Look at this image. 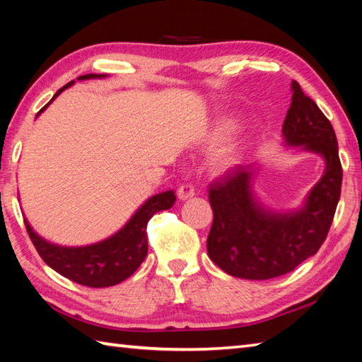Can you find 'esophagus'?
Returning a JSON list of instances; mask_svg holds the SVG:
<instances>
[{
  "label": "esophagus",
  "mask_w": 362,
  "mask_h": 362,
  "mask_svg": "<svg viewBox=\"0 0 362 362\" xmlns=\"http://www.w3.org/2000/svg\"><path fill=\"white\" fill-rule=\"evenodd\" d=\"M177 196H179L180 201H187V199L194 196V187L191 183H183V185L177 189Z\"/></svg>",
  "instance_id": "34e87169"
}]
</instances>
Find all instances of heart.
<instances>
[{
    "mask_svg": "<svg viewBox=\"0 0 362 362\" xmlns=\"http://www.w3.org/2000/svg\"><path fill=\"white\" fill-rule=\"evenodd\" d=\"M233 126L235 121L232 118H222L221 121H218V124L213 127L209 138L211 141H216L219 138L227 135L230 130L233 129ZM238 160H240V143L230 141L222 144L219 149L214 151L211 156V165L216 171H227V169L233 168L238 163Z\"/></svg>",
    "mask_w": 362,
    "mask_h": 362,
    "instance_id": "b5f03b06",
    "label": "heart"
}]
</instances>
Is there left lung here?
I'll list each match as a JSON object with an SVG mask.
<instances>
[{
	"mask_svg": "<svg viewBox=\"0 0 362 362\" xmlns=\"http://www.w3.org/2000/svg\"><path fill=\"white\" fill-rule=\"evenodd\" d=\"M291 87L292 101L281 129L284 143L319 153L325 171L302 209L288 213L266 210L253 196L255 166H236L211 183L213 224L206 250L214 264L238 279H275L317 253L341 197L342 166L332 122L296 81Z\"/></svg>",
	"mask_w": 362,
	"mask_h": 362,
	"instance_id": "obj_1",
	"label": "left lung"
}]
</instances>
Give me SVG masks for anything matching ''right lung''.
Returning <instances> with one entry per match:
<instances>
[{"mask_svg":"<svg viewBox=\"0 0 362 362\" xmlns=\"http://www.w3.org/2000/svg\"><path fill=\"white\" fill-rule=\"evenodd\" d=\"M105 76L107 74H86L79 76L78 81L105 78ZM73 83L74 81L68 82L65 87L60 88L51 101L37 113V117ZM174 202L175 194L173 189L152 196L117 233L101 243L82 245V247H65V245L48 243L34 232L26 219L25 226L38 255L51 269L64 275L65 279L83 284V286L105 288L129 279L140 267L143 259L148 255L146 228H148L149 219L161 210L171 209Z\"/></svg>","mask_w":362,"mask_h":362,"instance_id":"right-lung-1","label":"right lung"}]
</instances>
